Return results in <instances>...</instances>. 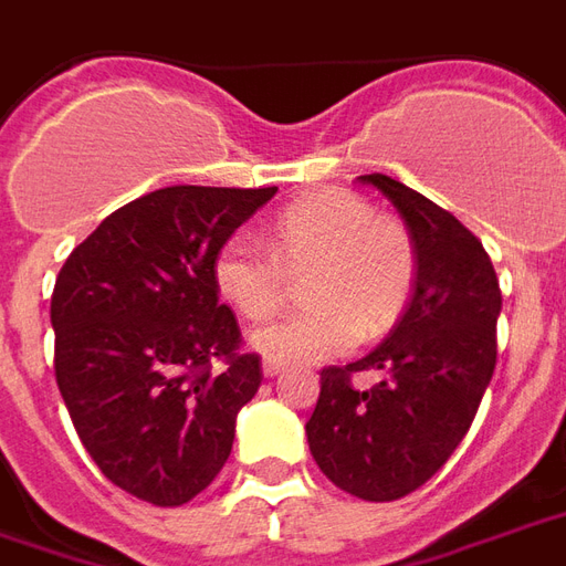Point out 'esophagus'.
Returning a JSON list of instances; mask_svg holds the SVG:
<instances>
[{
    "label": "esophagus",
    "instance_id": "34e87169",
    "mask_svg": "<svg viewBox=\"0 0 566 566\" xmlns=\"http://www.w3.org/2000/svg\"><path fill=\"white\" fill-rule=\"evenodd\" d=\"M263 378H275V375H282L284 366L282 363H275V359H263Z\"/></svg>",
    "mask_w": 566,
    "mask_h": 566
}]
</instances>
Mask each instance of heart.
Listing matches in <instances>:
<instances>
[{"label": "heart", "mask_w": 566, "mask_h": 566, "mask_svg": "<svg viewBox=\"0 0 566 566\" xmlns=\"http://www.w3.org/2000/svg\"><path fill=\"white\" fill-rule=\"evenodd\" d=\"M266 244L233 233L212 261L219 294L242 317L275 315L287 275H305L308 308L251 336V345L279 363H321L357 345L359 333L384 336L411 300L417 249L405 224L378 216L347 188H317L284 207Z\"/></svg>", "instance_id": "obj_1"}]
</instances>
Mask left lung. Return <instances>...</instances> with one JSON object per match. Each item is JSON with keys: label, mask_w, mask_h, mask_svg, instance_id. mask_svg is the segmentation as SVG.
Listing matches in <instances>:
<instances>
[{"label": "left lung", "mask_w": 566, "mask_h": 566, "mask_svg": "<svg viewBox=\"0 0 566 566\" xmlns=\"http://www.w3.org/2000/svg\"><path fill=\"white\" fill-rule=\"evenodd\" d=\"M399 209L417 249L411 303L368 357L321 371L305 422L317 468L363 501H396L432 480L471 429L497 359L495 266L453 212L384 174L359 177ZM380 370L375 388L349 375Z\"/></svg>", "instance_id": "1"}]
</instances>
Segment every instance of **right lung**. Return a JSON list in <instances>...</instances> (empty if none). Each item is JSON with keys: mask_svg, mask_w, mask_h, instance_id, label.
I'll return each instance as SVG.
<instances>
[{"mask_svg": "<svg viewBox=\"0 0 566 566\" xmlns=\"http://www.w3.org/2000/svg\"><path fill=\"white\" fill-rule=\"evenodd\" d=\"M279 188L170 186L125 203L56 275L53 368L102 474L155 506L200 495L261 387L212 261Z\"/></svg>", "mask_w": 566, "mask_h": 566, "instance_id": "right-lung-1", "label": "right lung"}]
</instances>
